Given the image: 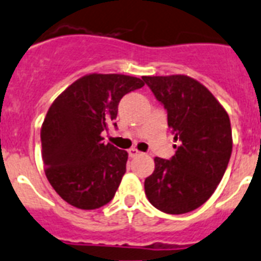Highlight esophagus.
Instances as JSON below:
<instances>
[{"mask_svg": "<svg viewBox=\"0 0 261 261\" xmlns=\"http://www.w3.org/2000/svg\"><path fill=\"white\" fill-rule=\"evenodd\" d=\"M128 155H130V158H137V156L142 155V152L138 151L137 148H130L128 149Z\"/></svg>", "mask_w": 261, "mask_h": 261, "instance_id": "esophagus-1", "label": "esophagus"}]
</instances>
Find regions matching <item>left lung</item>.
<instances>
[{"instance_id":"obj_1","label":"left lung","mask_w":261,"mask_h":261,"mask_svg":"<svg viewBox=\"0 0 261 261\" xmlns=\"http://www.w3.org/2000/svg\"><path fill=\"white\" fill-rule=\"evenodd\" d=\"M167 110L178 146L169 160L155 158L144 181L148 201L160 212L185 214L210 198L221 182L232 151L230 118L209 90L192 77L144 76Z\"/></svg>"}]
</instances>
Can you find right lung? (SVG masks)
Masks as SVG:
<instances>
[{"instance_id":"1","label":"right lung","mask_w":261,"mask_h":261,"mask_svg":"<svg viewBox=\"0 0 261 261\" xmlns=\"http://www.w3.org/2000/svg\"><path fill=\"white\" fill-rule=\"evenodd\" d=\"M143 85L126 74H88L48 109L40 130L43 164L49 184L69 205L93 210L113 199L128 155L103 143L102 133L112 123L117 128L122 97Z\"/></svg>"}]
</instances>
